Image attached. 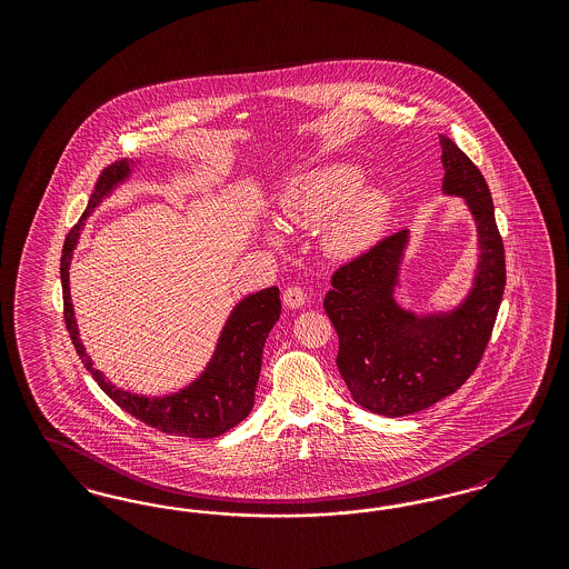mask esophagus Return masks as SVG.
Instances as JSON below:
<instances>
[{
  "instance_id": "34e87169",
  "label": "esophagus",
  "mask_w": 569,
  "mask_h": 569,
  "mask_svg": "<svg viewBox=\"0 0 569 569\" xmlns=\"http://www.w3.org/2000/svg\"><path fill=\"white\" fill-rule=\"evenodd\" d=\"M305 300H307V295H305L302 288H298V286L286 288V292H283V305H286V307L298 309V307L305 305Z\"/></svg>"
}]
</instances>
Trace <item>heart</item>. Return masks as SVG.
<instances>
[{
  "instance_id": "1",
  "label": "heart",
  "mask_w": 569,
  "mask_h": 569,
  "mask_svg": "<svg viewBox=\"0 0 569 569\" xmlns=\"http://www.w3.org/2000/svg\"><path fill=\"white\" fill-rule=\"evenodd\" d=\"M365 172L353 163H330L292 179L279 198L281 216L298 228L326 223L325 249L341 260L353 258L376 243L390 211L381 190L358 191Z\"/></svg>"
}]
</instances>
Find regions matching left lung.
Here are the masks:
<instances>
[{"label":"left lung","mask_w":569,"mask_h":569,"mask_svg":"<svg viewBox=\"0 0 569 569\" xmlns=\"http://www.w3.org/2000/svg\"><path fill=\"white\" fill-rule=\"evenodd\" d=\"M443 191L465 198L478 226L480 262L469 297L450 313L418 318L395 300L407 230L332 272L326 316L337 330V367L360 407L399 418L457 392L478 369L506 288V251L487 179L459 147L439 136Z\"/></svg>","instance_id":"8db88e82"}]
</instances>
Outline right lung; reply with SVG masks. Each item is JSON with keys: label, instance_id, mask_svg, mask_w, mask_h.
Returning a JSON list of instances; mask_svg holds the SVG:
<instances>
[{"label": "right lung", "instance_id": "right-lung-1", "mask_svg": "<svg viewBox=\"0 0 569 569\" xmlns=\"http://www.w3.org/2000/svg\"><path fill=\"white\" fill-rule=\"evenodd\" d=\"M128 174H130V162H123V160L104 168L98 177V183L89 198V204L82 213L81 221L66 237L63 253H61V290H63L66 328L70 332V339L77 348L79 358L98 381V386L123 411L134 416L136 420L144 422L147 427L160 433L179 435V437H191V439L217 437L237 427L243 418L249 416L253 407L256 383L262 369V350L272 326L277 325L281 313L279 288H267L237 305V309L223 326V332L219 337L216 353L207 371L186 390L163 399H147V397H136L132 392H123L114 388L109 379L91 367V358L82 348L72 302H70L68 267L81 234L82 219L89 216L100 204V200Z\"/></svg>", "mask_w": 569, "mask_h": 569}]
</instances>
